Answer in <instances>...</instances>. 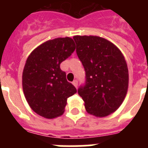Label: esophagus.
I'll use <instances>...</instances> for the list:
<instances>
[{
	"mask_svg": "<svg viewBox=\"0 0 148 148\" xmlns=\"http://www.w3.org/2000/svg\"><path fill=\"white\" fill-rule=\"evenodd\" d=\"M73 84H74V86L75 87V88H77V85H78V82H77V80H75V81H73Z\"/></svg>",
	"mask_w": 148,
	"mask_h": 148,
	"instance_id": "1",
	"label": "esophagus"
}]
</instances>
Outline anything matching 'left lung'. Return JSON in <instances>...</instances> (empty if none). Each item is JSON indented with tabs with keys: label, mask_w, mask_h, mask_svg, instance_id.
<instances>
[{
	"label": "left lung",
	"mask_w": 148,
	"mask_h": 148,
	"mask_svg": "<svg viewBox=\"0 0 148 148\" xmlns=\"http://www.w3.org/2000/svg\"><path fill=\"white\" fill-rule=\"evenodd\" d=\"M77 54L86 72V84L78 89L87 112L107 117L119 108L129 83L127 65L119 48L98 36H74Z\"/></svg>",
	"instance_id": "8db88e82"
}]
</instances>
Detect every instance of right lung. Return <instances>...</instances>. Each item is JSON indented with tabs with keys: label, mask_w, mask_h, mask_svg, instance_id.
Returning a JSON list of instances; mask_svg holds the SVG:
<instances>
[{
	"label": "right lung",
	"mask_w": 148,
	"mask_h": 148,
	"mask_svg": "<svg viewBox=\"0 0 148 148\" xmlns=\"http://www.w3.org/2000/svg\"><path fill=\"white\" fill-rule=\"evenodd\" d=\"M75 48L72 38H58L39 45L27 59L22 74L23 91L29 106L41 117L61 116L67 98L77 93L60 68Z\"/></svg>",
	"instance_id": "add662e5"
}]
</instances>
